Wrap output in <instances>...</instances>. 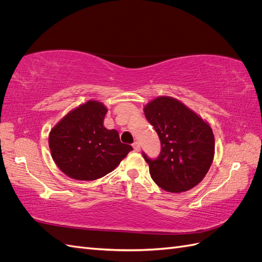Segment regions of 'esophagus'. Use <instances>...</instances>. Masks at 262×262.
<instances>
[{"mask_svg":"<svg viewBox=\"0 0 262 262\" xmlns=\"http://www.w3.org/2000/svg\"><path fill=\"white\" fill-rule=\"evenodd\" d=\"M132 146H133L134 150H137V152H139V150L141 149V146H140V144H139V142H134V143L132 144Z\"/></svg>","mask_w":262,"mask_h":262,"instance_id":"obj_1","label":"esophagus"}]
</instances>
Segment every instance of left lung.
Listing matches in <instances>:
<instances>
[{"label": "left lung", "mask_w": 262, "mask_h": 262, "mask_svg": "<svg viewBox=\"0 0 262 262\" xmlns=\"http://www.w3.org/2000/svg\"><path fill=\"white\" fill-rule=\"evenodd\" d=\"M144 115L154 126L162 146L156 160L143 153L150 177L172 193L195 187L213 162L215 141L210 124L181 101L168 96L149 101Z\"/></svg>", "instance_id": "obj_1"}]
</instances>
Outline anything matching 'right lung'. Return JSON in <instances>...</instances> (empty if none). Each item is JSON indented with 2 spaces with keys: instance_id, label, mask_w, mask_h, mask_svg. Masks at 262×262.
Instances as JSON below:
<instances>
[{
  "instance_id": "1",
  "label": "right lung",
  "mask_w": 262,
  "mask_h": 262,
  "mask_svg": "<svg viewBox=\"0 0 262 262\" xmlns=\"http://www.w3.org/2000/svg\"><path fill=\"white\" fill-rule=\"evenodd\" d=\"M106 114L104 104L89 100L71 110L50 131L51 156L70 178L95 180L104 177L133 149L121 143L117 130L105 128Z\"/></svg>"
}]
</instances>
